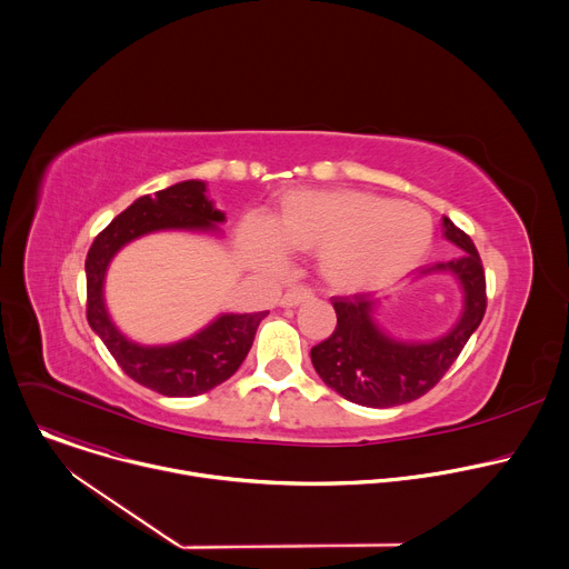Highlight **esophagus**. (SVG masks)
<instances>
[{
  "label": "esophagus",
  "instance_id": "1",
  "mask_svg": "<svg viewBox=\"0 0 569 569\" xmlns=\"http://www.w3.org/2000/svg\"><path fill=\"white\" fill-rule=\"evenodd\" d=\"M312 299V290H308V288H295V290H290V292H286L283 297H281V306L283 308H295V306H301L303 301H310Z\"/></svg>",
  "mask_w": 569,
  "mask_h": 569
}]
</instances>
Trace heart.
<instances>
[{"label": "heart", "mask_w": 569, "mask_h": 569, "mask_svg": "<svg viewBox=\"0 0 569 569\" xmlns=\"http://www.w3.org/2000/svg\"><path fill=\"white\" fill-rule=\"evenodd\" d=\"M432 236L426 209L365 191H297L270 222L242 224L254 261L277 268L283 250L319 254L323 279L340 290H376L408 277L426 261Z\"/></svg>", "instance_id": "heart-1"}]
</instances>
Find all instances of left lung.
Listing matches in <instances>:
<instances>
[{
    "label": "left lung",
    "instance_id": "left-lung-1",
    "mask_svg": "<svg viewBox=\"0 0 569 569\" xmlns=\"http://www.w3.org/2000/svg\"><path fill=\"white\" fill-rule=\"evenodd\" d=\"M443 236L463 254L421 270L450 272L463 292V308L455 327L430 342H402L385 333L376 319L371 295L333 297L338 327L329 340L310 349L319 378L342 398L365 408H393L428 393L457 360L486 312V279L481 259L468 233L443 216Z\"/></svg>",
    "mask_w": 569,
    "mask_h": 569
}]
</instances>
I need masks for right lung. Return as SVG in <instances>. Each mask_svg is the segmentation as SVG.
Segmentation results:
<instances>
[{"label": "right lung", "mask_w": 569, "mask_h": 569, "mask_svg": "<svg viewBox=\"0 0 569 569\" xmlns=\"http://www.w3.org/2000/svg\"><path fill=\"white\" fill-rule=\"evenodd\" d=\"M224 213L207 198V184L187 180L134 200L92 242L86 261L88 321L117 365L139 385L164 396H198L236 373L252 349L268 312H222L204 329L173 345L146 347L128 340L108 315L106 272L114 254L139 236L167 229L218 231Z\"/></svg>", "instance_id": "1"}]
</instances>
